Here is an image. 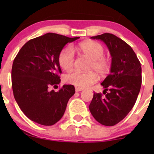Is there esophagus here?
Returning <instances> with one entry per match:
<instances>
[{
    "label": "esophagus",
    "instance_id": "obj_1",
    "mask_svg": "<svg viewBox=\"0 0 154 154\" xmlns=\"http://www.w3.org/2000/svg\"><path fill=\"white\" fill-rule=\"evenodd\" d=\"M83 89L82 88H75V91L76 92H80V91H82Z\"/></svg>",
    "mask_w": 154,
    "mask_h": 154
}]
</instances>
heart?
I'll list each match as a JSON object with an SVG mask.
<instances>
[{"instance_id":"1","label":"heart","mask_w":154,"mask_h":154,"mask_svg":"<svg viewBox=\"0 0 154 154\" xmlns=\"http://www.w3.org/2000/svg\"><path fill=\"white\" fill-rule=\"evenodd\" d=\"M77 49L81 54L91 60L90 69H94L100 75H104L110 71L111 63L103 56L105 50L101 44L93 40H88L79 43ZM59 63L65 71H69L74 66L75 54L71 48H63L59 55ZM97 80L94 72H81L74 71L65 76V81L77 88L89 87Z\"/></svg>"}]
</instances>
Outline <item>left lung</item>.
Here are the masks:
<instances>
[{"label":"left lung","instance_id":"obj_1","mask_svg":"<svg viewBox=\"0 0 154 154\" xmlns=\"http://www.w3.org/2000/svg\"><path fill=\"white\" fill-rule=\"evenodd\" d=\"M91 38L100 40L106 45L111 64L110 74L101 83L105 96L94 93L89 109L97 122L114 126L135 105L142 83L141 65L132 48L116 35L104 33Z\"/></svg>","mask_w":154,"mask_h":154}]
</instances>
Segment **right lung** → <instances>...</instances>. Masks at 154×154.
<instances>
[{"label":"right lung","mask_w":154,"mask_h":154,"mask_svg":"<svg viewBox=\"0 0 154 154\" xmlns=\"http://www.w3.org/2000/svg\"><path fill=\"white\" fill-rule=\"evenodd\" d=\"M47 33L29 40L14 60L11 69L14 96L22 112L32 121L51 126L61 119L75 87L63 85L58 92L61 73L59 55L68 43L79 39Z\"/></svg>","instance_id":"right-lung-1"}]
</instances>
